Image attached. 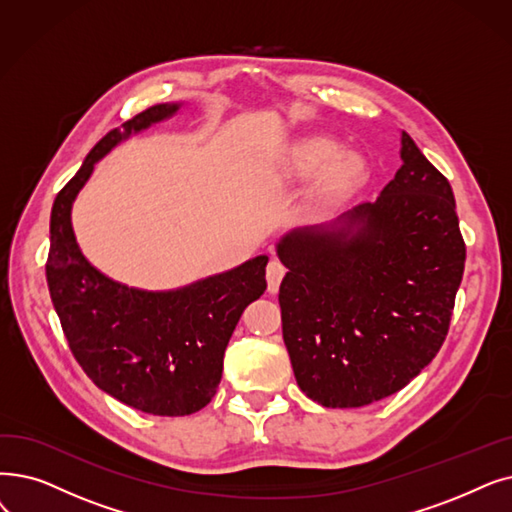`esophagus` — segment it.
<instances>
[{"mask_svg": "<svg viewBox=\"0 0 512 512\" xmlns=\"http://www.w3.org/2000/svg\"><path fill=\"white\" fill-rule=\"evenodd\" d=\"M284 274H286V268L278 259H272L268 263V270H265V278H268V291L270 293H278V288H280V282H282Z\"/></svg>", "mask_w": 512, "mask_h": 512, "instance_id": "obj_1", "label": "esophagus"}]
</instances>
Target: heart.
<instances>
[{"label":"heart","mask_w":512,"mask_h":512,"mask_svg":"<svg viewBox=\"0 0 512 512\" xmlns=\"http://www.w3.org/2000/svg\"><path fill=\"white\" fill-rule=\"evenodd\" d=\"M337 151L339 144L326 136L299 138L288 148L286 169L297 177H314L324 168L318 182V192L324 198L351 192L364 180L366 163L360 154L340 152L337 155Z\"/></svg>","instance_id":"b5f03b06"}]
</instances>
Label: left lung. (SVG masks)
<instances>
[{
    "mask_svg": "<svg viewBox=\"0 0 512 512\" xmlns=\"http://www.w3.org/2000/svg\"><path fill=\"white\" fill-rule=\"evenodd\" d=\"M374 203L278 242L282 337L301 391L360 408L404 389L446 341L466 247L450 182L402 131Z\"/></svg>",
    "mask_w": 512,
    "mask_h": 512,
    "instance_id": "8db88e82",
    "label": "left lung"
}]
</instances>
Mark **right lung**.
<instances>
[{
	"label": "right lung",
	"mask_w": 512,
	"mask_h": 512,
	"mask_svg": "<svg viewBox=\"0 0 512 512\" xmlns=\"http://www.w3.org/2000/svg\"><path fill=\"white\" fill-rule=\"evenodd\" d=\"M177 110L180 104L150 106L92 148L56 196L46 263L54 309L83 372L119 402L154 416H186L211 402L242 311L268 286V255L163 293L110 280L83 257L71 209L94 165L131 133Z\"/></svg>",
	"instance_id": "obj_1"
}]
</instances>
